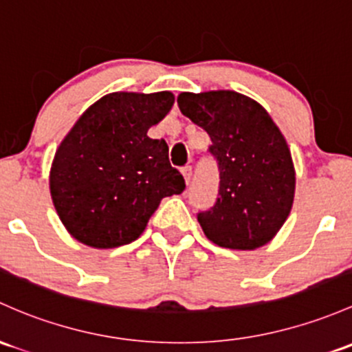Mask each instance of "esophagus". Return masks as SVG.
<instances>
[{
    "label": "esophagus",
    "instance_id": "34e87169",
    "mask_svg": "<svg viewBox=\"0 0 352 352\" xmlns=\"http://www.w3.org/2000/svg\"><path fill=\"white\" fill-rule=\"evenodd\" d=\"M182 175H184V179H186V184L188 186V184H190V179H192V166H184L182 168Z\"/></svg>",
    "mask_w": 352,
    "mask_h": 352
}]
</instances>
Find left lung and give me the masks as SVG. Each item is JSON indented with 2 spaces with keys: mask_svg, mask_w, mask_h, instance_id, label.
Masks as SVG:
<instances>
[{
  "mask_svg": "<svg viewBox=\"0 0 352 352\" xmlns=\"http://www.w3.org/2000/svg\"><path fill=\"white\" fill-rule=\"evenodd\" d=\"M179 108L210 136L219 166L216 204L197 214L214 244L251 251L270 243L294 206L295 168L287 140L260 102L236 91L180 92Z\"/></svg>",
  "mask_w": 352,
  "mask_h": 352,
  "instance_id": "1",
  "label": "left lung"
}]
</instances>
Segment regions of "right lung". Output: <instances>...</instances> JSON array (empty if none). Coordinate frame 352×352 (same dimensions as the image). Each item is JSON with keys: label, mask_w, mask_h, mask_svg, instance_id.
Here are the masks:
<instances>
[{"label": "right lung", "mask_w": 352, "mask_h": 352, "mask_svg": "<svg viewBox=\"0 0 352 352\" xmlns=\"http://www.w3.org/2000/svg\"><path fill=\"white\" fill-rule=\"evenodd\" d=\"M170 91L111 92L89 106L55 151L50 195L69 234L98 250L142 236L164 197L182 194L165 140L148 129L170 113Z\"/></svg>", "instance_id": "1"}]
</instances>
